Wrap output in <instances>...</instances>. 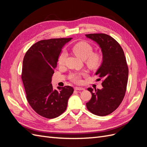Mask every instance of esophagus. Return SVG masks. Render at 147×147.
I'll use <instances>...</instances> for the list:
<instances>
[{
    "label": "esophagus",
    "mask_w": 147,
    "mask_h": 147,
    "mask_svg": "<svg viewBox=\"0 0 147 147\" xmlns=\"http://www.w3.org/2000/svg\"><path fill=\"white\" fill-rule=\"evenodd\" d=\"M75 90H77V91H81V90H84V88H82V87H75Z\"/></svg>",
    "instance_id": "1"
}]
</instances>
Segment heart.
I'll list each match as a JSON object with an SVG mask.
<instances>
[{
  "label": "heart",
  "mask_w": 147,
  "mask_h": 147,
  "mask_svg": "<svg viewBox=\"0 0 147 147\" xmlns=\"http://www.w3.org/2000/svg\"><path fill=\"white\" fill-rule=\"evenodd\" d=\"M74 54L83 60H85L86 65L91 69H95L99 67L102 63V56L97 53H93V47L90 43L86 42H80L75 44L72 47ZM67 53L63 50L58 57V63L59 65H64ZM70 80L72 82L79 83L81 82L80 75L78 73H73L70 75Z\"/></svg>",
  "instance_id": "obj_1"
}]
</instances>
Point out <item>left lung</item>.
Segmentation results:
<instances>
[{"instance_id":"1","label":"left lung","mask_w":147,"mask_h":147,"mask_svg":"<svg viewBox=\"0 0 147 147\" xmlns=\"http://www.w3.org/2000/svg\"><path fill=\"white\" fill-rule=\"evenodd\" d=\"M85 35L99 44L103 55V61L96 73L103 80V88L94 91L88 88L92 97L86 107L96 115L106 116L118 107L125 96L129 73L126 57L118 42L110 35L102 33Z\"/></svg>"}]
</instances>
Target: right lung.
Here are the masks:
<instances>
[{"label":"right lung","mask_w":147,"mask_h":147,"mask_svg":"<svg viewBox=\"0 0 147 147\" xmlns=\"http://www.w3.org/2000/svg\"><path fill=\"white\" fill-rule=\"evenodd\" d=\"M72 38L42 40L34 43L23 59L21 79L28 103L40 116L55 118L67 109L74 88L70 86L53 90L51 83L62 48Z\"/></svg>","instance_id":"right-lung-1"}]
</instances>
